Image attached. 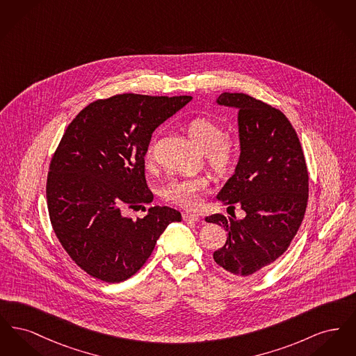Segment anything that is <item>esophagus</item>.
Segmentation results:
<instances>
[{
	"label": "esophagus",
	"instance_id": "obj_1",
	"mask_svg": "<svg viewBox=\"0 0 356 356\" xmlns=\"http://www.w3.org/2000/svg\"><path fill=\"white\" fill-rule=\"evenodd\" d=\"M183 220L195 222V221L200 220V216L196 213H191V212H183Z\"/></svg>",
	"mask_w": 356,
	"mask_h": 356
}]
</instances>
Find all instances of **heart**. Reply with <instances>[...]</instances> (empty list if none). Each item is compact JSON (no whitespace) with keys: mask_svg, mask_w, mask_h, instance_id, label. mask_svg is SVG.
<instances>
[{"mask_svg":"<svg viewBox=\"0 0 356 356\" xmlns=\"http://www.w3.org/2000/svg\"><path fill=\"white\" fill-rule=\"evenodd\" d=\"M186 132L189 140L207 156L208 165L219 176H225L234 170L238 156V144L231 136H224V129L215 120L197 116L186 122ZM145 163L153 159V147L149 144L145 151ZM209 181L204 176H189L173 179L163 189L167 202L186 209H197L202 205L200 193L207 191Z\"/></svg>","mask_w":356,"mask_h":356,"instance_id":"heart-1","label":"heart"}]
</instances>
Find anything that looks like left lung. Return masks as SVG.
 <instances>
[{"label":"left lung","instance_id":"left-lung-1","mask_svg":"<svg viewBox=\"0 0 356 356\" xmlns=\"http://www.w3.org/2000/svg\"><path fill=\"white\" fill-rule=\"evenodd\" d=\"M220 105L238 109L241 153L236 172L218 195L229 208L238 204L244 219L215 213L205 220L227 231L213 252L218 266L250 276L287 251L305 218L308 170L299 137L286 115L245 93L224 92Z\"/></svg>","mask_w":356,"mask_h":356}]
</instances>
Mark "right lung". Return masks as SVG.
I'll list each match as a JSON object with an SVG mask.
<instances>
[{
	"label": "right lung",
	"mask_w": 356,
	"mask_h": 356,
	"mask_svg": "<svg viewBox=\"0 0 356 356\" xmlns=\"http://www.w3.org/2000/svg\"><path fill=\"white\" fill-rule=\"evenodd\" d=\"M191 100L135 93L99 99L61 137L47 180L49 219L69 257L92 277L129 279L168 224L181 221L170 207H151L136 220L124 212L152 202L144 175L147 147L153 131Z\"/></svg>",
	"instance_id": "right-lung-1"
}]
</instances>
